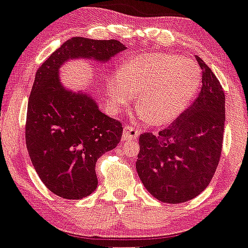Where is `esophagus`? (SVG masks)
<instances>
[{
    "label": "esophagus",
    "instance_id": "esophagus-1",
    "mask_svg": "<svg viewBox=\"0 0 248 248\" xmlns=\"http://www.w3.org/2000/svg\"><path fill=\"white\" fill-rule=\"evenodd\" d=\"M140 135V130L137 127L132 126V125H124L123 129V138L125 140H136Z\"/></svg>",
    "mask_w": 248,
    "mask_h": 248
}]
</instances>
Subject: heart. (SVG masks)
Here are the masks:
<instances>
[{
    "mask_svg": "<svg viewBox=\"0 0 248 248\" xmlns=\"http://www.w3.org/2000/svg\"><path fill=\"white\" fill-rule=\"evenodd\" d=\"M200 85L201 70L195 61L178 54L150 53L125 61L108 78L106 97L112 110L121 112L137 93L140 118L166 125L190 105Z\"/></svg>",
    "mask_w": 248,
    "mask_h": 248,
    "instance_id": "1",
    "label": "heart"
}]
</instances>
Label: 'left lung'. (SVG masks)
<instances>
[{
  "mask_svg": "<svg viewBox=\"0 0 248 248\" xmlns=\"http://www.w3.org/2000/svg\"><path fill=\"white\" fill-rule=\"evenodd\" d=\"M202 70L198 98L170 126L140 136L136 169L154 198L182 203L201 194L219 164L225 129V93L212 70L196 57Z\"/></svg>",
  "mask_w": 248,
  "mask_h": 248,
  "instance_id": "8db88e82",
  "label": "left lung"
}]
</instances>
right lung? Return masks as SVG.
I'll list each match as a JSON object with an SVG mask.
<instances>
[{"label": "right lung", "instance_id": "obj_1", "mask_svg": "<svg viewBox=\"0 0 248 248\" xmlns=\"http://www.w3.org/2000/svg\"><path fill=\"white\" fill-rule=\"evenodd\" d=\"M125 49L117 40L72 38L36 71L26 144L39 177L60 198L79 200L97 189L95 163L116 148L123 134L122 124L103 113L91 94L63 86L60 67L77 59L105 63Z\"/></svg>", "mask_w": 248, "mask_h": 248}]
</instances>
